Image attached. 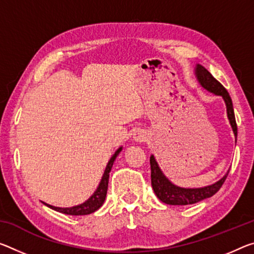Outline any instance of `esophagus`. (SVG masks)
I'll use <instances>...</instances> for the list:
<instances>
[{"mask_svg": "<svg viewBox=\"0 0 254 254\" xmlns=\"http://www.w3.org/2000/svg\"><path fill=\"white\" fill-rule=\"evenodd\" d=\"M147 134L143 130H136L133 133V140L135 142H143L146 141Z\"/></svg>", "mask_w": 254, "mask_h": 254, "instance_id": "obj_1", "label": "esophagus"}]
</instances>
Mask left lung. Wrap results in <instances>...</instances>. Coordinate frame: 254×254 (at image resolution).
<instances>
[{
    "instance_id": "obj_1",
    "label": "left lung",
    "mask_w": 254,
    "mask_h": 254,
    "mask_svg": "<svg viewBox=\"0 0 254 254\" xmlns=\"http://www.w3.org/2000/svg\"><path fill=\"white\" fill-rule=\"evenodd\" d=\"M195 78L204 90H207L216 96H220L224 99L225 105H226L227 119L231 124L233 133L235 136V141L237 138V127L234 115V108H233L232 99L229 97L227 90L223 87V84L217 81L211 75L206 67L196 64L194 69ZM150 168H151V185L154 189L155 194L157 195L162 202L172 206H187V204H193L199 202L201 200L210 198L215 193L219 190L221 185L226 180L228 172L225 174L219 181L212 183L210 185H206L202 188H182L178 187L173 182H171L166 175L164 174L162 168L159 167L158 163L154 155L150 156Z\"/></svg>"
}]
</instances>
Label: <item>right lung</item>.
I'll use <instances>...</instances> for the list:
<instances>
[{"label": "right lung", "instance_id": "obj_1", "mask_svg": "<svg viewBox=\"0 0 254 254\" xmlns=\"http://www.w3.org/2000/svg\"><path fill=\"white\" fill-rule=\"evenodd\" d=\"M123 147H120L118 150L114 152V155L111 157V159L108 160V163L106 165L105 171H104V174L102 176V180L98 184L96 191L92 193V194L88 198V200L84 201L83 203H80L78 206H73V207H69V208H61V207H54L51 206V204L42 202L47 206L48 208L53 209V210H56L59 212H62V214L65 215H72V216H83V215H89L95 212L96 210L103 206L104 201H105L106 194H107V188H108V179H110V172L112 170L113 164H114L116 157L119 156V154L122 151Z\"/></svg>", "mask_w": 254, "mask_h": 254}]
</instances>
